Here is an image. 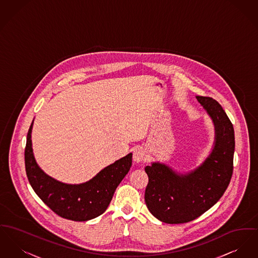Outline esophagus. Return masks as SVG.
<instances>
[{
    "instance_id": "34e87169",
    "label": "esophagus",
    "mask_w": 258,
    "mask_h": 258,
    "mask_svg": "<svg viewBox=\"0 0 258 258\" xmlns=\"http://www.w3.org/2000/svg\"><path fill=\"white\" fill-rule=\"evenodd\" d=\"M133 159L134 161L138 164V163H141L144 161L145 159V153L141 149V148H137L134 152V156H133Z\"/></svg>"
}]
</instances>
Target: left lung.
<instances>
[{
  "label": "left lung",
  "mask_w": 258,
  "mask_h": 258,
  "mask_svg": "<svg viewBox=\"0 0 258 258\" xmlns=\"http://www.w3.org/2000/svg\"><path fill=\"white\" fill-rule=\"evenodd\" d=\"M215 126L212 154L195 170L180 174L160 163L145 167L149 182L145 203L152 214L168 224H181L201 216L223 196L233 174L235 135L221 105L212 97L196 96Z\"/></svg>",
  "instance_id": "obj_1"
}]
</instances>
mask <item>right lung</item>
I'll return each mask as SVG.
<instances>
[{"label": "right lung", "instance_id": "obj_1", "mask_svg": "<svg viewBox=\"0 0 258 258\" xmlns=\"http://www.w3.org/2000/svg\"><path fill=\"white\" fill-rule=\"evenodd\" d=\"M30 128L24 152L25 169L35 193L46 206L63 218L74 221H87L106 211L116 188L132 167L133 155L116 161L102 169L90 181L70 185L49 177L37 165L31 142Z\"/></svg>", "mask_w": 258, "mask_h": 258}]
</instances>
